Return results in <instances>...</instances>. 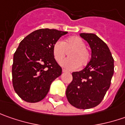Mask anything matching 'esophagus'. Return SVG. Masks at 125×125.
Here are the masks:
<instances>
[{
    "label": "esophagus",
    "instance_id": "esophagus-1",
    "mask_svg": "<svg viewBox=\"0 0 125 125\" xmlns=\"http://www.w3.org/2000/svg\"><path fill=\"white\" fill-rule=\"evenodd\" d=\"M62 72H67V70H65V69H62Z\"/></svg>",
    "mask_w": 125,
    "mask_h": 125
}]
</instances>
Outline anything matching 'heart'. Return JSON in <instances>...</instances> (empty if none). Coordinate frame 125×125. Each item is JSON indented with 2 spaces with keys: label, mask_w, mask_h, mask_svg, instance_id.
I'll use <instances>...</instances> for the list:
<instances>
[{
  "label": "heart",
  "mask_w": 125,
  "mask_h": 125,
  "mask_svg": "<svg viewBox=\"0 0 125 125\" xmlns=\"http://www.w3.org/2000/svg\"><path fill=\"white\" fill-rule=\"evenodd\" d=\"M53 55L56 62H60L65 58L67 52L69 51L68 59L61 62V65L65 69L74 70L80 67L88 65L90 60V53L85 48V44L79 37H68L64 42L58 40L52 48Z\"/></svg>",
  "instance_id": "b5f03b06"
}]
</instances>
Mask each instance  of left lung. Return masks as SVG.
Instances as JSON below:
<instances>
[{
  "instance_id": "8db88e82",
  "label": "left lung",
  "mask_w": 125,
  "mask_h": 125,
  "mask_svg": "<svg viewBox=\"0 0 125 125\" xmlns=\"http://www.w3.org/2000/svg\"><path fill=\"white\" fill-rule=\"evenodd\" d=\"M89 44L91 59L83 70L72 73L66 96L71 105L88 109L97 106L104 97L114 72V60L106 44L93 33H81Z\"/></svg>"
}]
</instances>
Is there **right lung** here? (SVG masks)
I'll use <instances>...</instances> for the list:
<instances>
[{"instance_id":"obj_1","label":"right lung","mask_w":125,"mask_h":125,"mask_svg":"<svg viewBox=\"0 0 125 125\" xmlns=\"http://www.w3.org/2000/svg\"><path fill=\"white\" fill-rule=\"evenodd\" d=\"M67 32L39 29L27 35L15 51L12 65V84L17 94L30 103L42 100L62 68L53 55V45Z\"/></svg>"}]
</instances>
